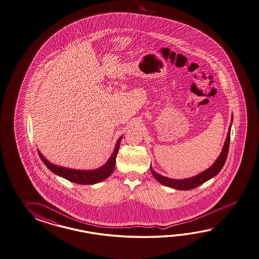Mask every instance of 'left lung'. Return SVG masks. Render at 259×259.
Listing matches in <instances>:
<instances>
[{"instance_id":"obj_1","label":"left lung","mask_w":259,"mask_h":259,"mask_svg":"<svg viewBox=\"0 0 259 259\" xmlns=\"http://www.w3.org/2000/svg\"><path fill=\"white\" fill-rule=\"evenodd\" d=\"M232 120H233V119L231 118V123L229 125L227 139H226L225 145H224V148L222 150V152L220 153L219 157L217 158V160L215 161L214 164H212L207 170L203 171L200 174L193 177V178H189V179L173 180V179H170V178H166V177L162 176V175L158 174V173H156L155 171L152 169V165H151V171H152V176L154 177V179L157 182L161 183V184L178 190L194 189V188L198 187L199 185H201L202 183H206L207 181L210 180L211 178L216 176L221 171L224 164H225L226 161H227L228 150H229V144H230V130H231Z\"/></svg>"}]
</instances>
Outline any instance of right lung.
<instances>
[{
    "label": "right lung",
    "instance_id": "1",
    "mask_svg": "<svg viewBox=\"0 0 259 259\" xmlns=\"http://www.w3.org/2000/svg\"><path fill=\"white\" fill-rule=\"evenodd\" d=\"M121 139H122V137H120V139H118L113 152L107 163L101 167L95 169V170H76V169H71V168H66L63 166H58L55 164H51V162H49L42 155L41 152L39 151L37 152L41 160L47 165V167L58 176L63 177L72 183H78V184H87V185L95 184V183H100L102 181L106 180L113 172L115 163H116V157H117V154H118L119 149H120Z\"/></svg>",
    "mask_w": 259,
    "mask_h": 259
}]
</instances>
